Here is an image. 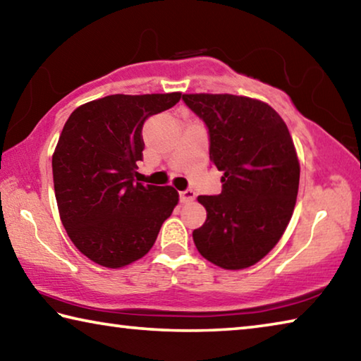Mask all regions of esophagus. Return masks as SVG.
Segmentation results:
<instances>
[{
    "label": "esophagus",
    "mask_w": 361,
    "mask_h": 361,
    "mask_svg": "<svg viewBox=\"0 0 361 361\" xmlns=\"http://www.w3.org/2000/svg\"><path fill=\"white\" fill-rule=\"evenodd\" d=\"M194 199H195V192L192 191V189H185V191L180 192V200L183 204L192 202Z\"/></svg>",
    "instance_id": "obj_1"
}]
</instances>
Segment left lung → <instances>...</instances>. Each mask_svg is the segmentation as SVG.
<instances>
[{
    "instance_id": "obj_1",
    "label": "left lung",
    "mask_w": 361,
    "mask_h": 361,
    "mask_svg": "<svg viewBox=\"0 0 361 361\" xmlns=\"http://www.w3.org/2000/svg\"><path fill=\"white\" fill-rule=\"evenodd\" d=\"M209 130L221 194L199 195L207 219L192 231L199 253L223 269H245L271 252L295 210L299 162L288 127L259 100L231 94L183 95Z\"/></svg>"
}]
</instances>
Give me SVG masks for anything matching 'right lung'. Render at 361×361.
<instances>
[{"instance_id": "1", "label": "right lung", "mask_w": 361, "mask_h": 361, "mask_svg": "<svg viewBox=\"0 0 361 361\" xmlns=\"http://www.w3.org/2000/svg\"><path fill=\"white\" fill-rule=\"evenodd\" d=\"M181 94L108 95L76 108L52 156L54 189L71 242L105 267L130 264L154 245L178 204L172 186L135 183L142 129Z\"/></svg>"}]
</instances>
